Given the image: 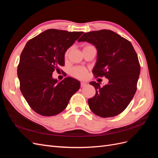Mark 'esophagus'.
Masks as SVG:
<instances>
[{
  "mask_svg": "<svg viewBox=\"0 0 158 158\" xmlns=\"http://www.w3.org/2000/svg\"><path fill=\"white\" fill-rule=\"evenodd\" d=\"M85 85H87V84L85 83V82H81V83H80V86L82 87V88L85 86Z\"/></svg>",
  "mask_w": 158,
  "mask_h": 158,
  "instance_id": "obj_1",
  "label": "esophagus"
}]
</instances>
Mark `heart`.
<instances>
[{
	"instance_id": "heart-1",
	"label": "heart",
	"mask_w": 158,
	"mask_h": 158,
	"mask_svg": "<svg viewBox=\"0 0 158 158\" xmlns=\"http://www.w3.org/2000/svg\"><path fill=\"white\" fill-rule=\"evenodd\" d=\"M89 46H92V45H85L84 47H89ZM68 52H69V51H67L65 52V55H64L65 57L67 56ZM70 73H71L72 76H73L74 77H75L76 78L84 79L86 77L87 74H88V70L85 68L83 67V66H76V67H74V69L71 70Z\"/></svg>"
}]
</instances>
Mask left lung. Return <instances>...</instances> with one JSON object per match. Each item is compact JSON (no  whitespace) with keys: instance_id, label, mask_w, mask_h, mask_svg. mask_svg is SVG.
Listing matches in <instances>:
<instances>
[{"instance_id":"8db88e82","label":"left lung","mask_w":158,"mask_h":158,"mask_svg":"<svg viewBox=\"0 0 158 158\" xmlns=\"http://www.w3.org/2000/svg\"><path fill=\"white\" fill-rule=\"evenodd\" d=\"M78 41L95 46L98 59L92 73L95 78L109 80L102 88L99 83H89L96 91L88 99L89 109L103 118L118 115L127 107L137 89L140 65L135 49L128 40L108 30L85 33Z\"/></svg>"}]
</instances>
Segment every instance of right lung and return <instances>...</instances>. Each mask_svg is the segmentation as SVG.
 <instances>
[{"instance_id":"add662e5","label":"right lung","mask_w":158,"mask_h":158,"mask_svg":"<svg viewBox=\"0 0 158 158\" xmlns=\"http://www.w3.org/2000/svg\"><path fill=\"white\" fill-rule=\"evenodd\" d=\"M83 33L50 29L27 42L20 55L18 76L21 92L35 113L47 117L58 114L80 89L77 80L66 77L58 83L52 74L64 66L66 51Z\"/></svg>"}]
</instances>
